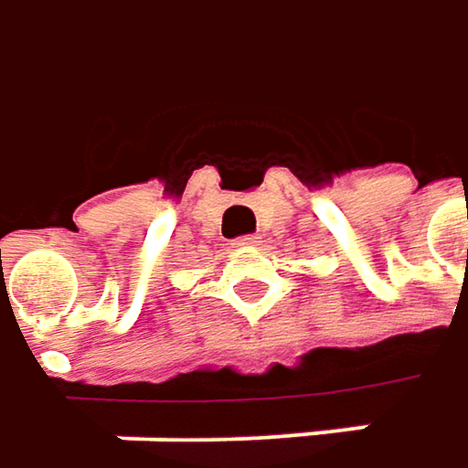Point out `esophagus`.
<instances>
[{"mask_svg": "<svg viewBox=\"0 0 468 468\" xmlns=\"http://www.w3.org/2000/svg\"><path fill=\"white\" fill-rule=\"evenodd\" d=\"M260 240H257V235H243V238H235L233 246L235 249H243V246H257Z\"/></svg>", "mask_w": 468, "mask_h": 468, "instance_id": "esophagus-1", "label": "esophagus"}]
</instances>
